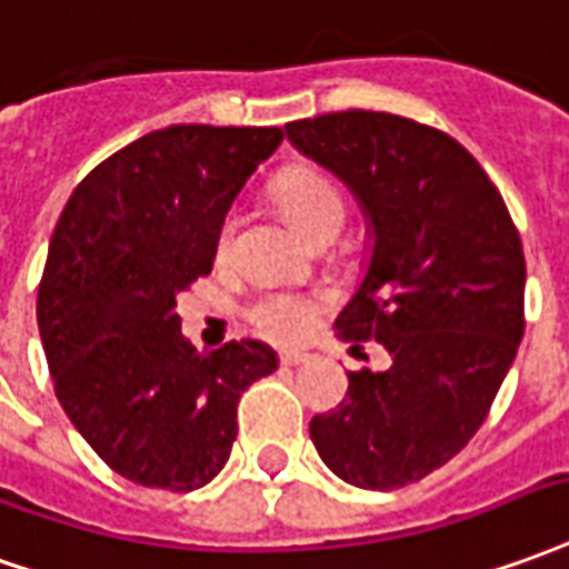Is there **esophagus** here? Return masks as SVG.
<instances>
[{
  "instance_id": "34e87169",
  "label": "esophagus",
  "mask_w": 569,
  "mask_h": 569,
  "mask_svg": "<svg viewBox=\"0 0 569 569\" xmlns=\"http://www.w3.org/2000/svg\"><path fill=\"white\" fill-rule=\"evenodd\" d=\"M280 363H283V367H305V363H311V353L308 351H280Z\"/></svg>"
}]
</instances>
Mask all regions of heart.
<instances>
[{"label":"heart","instance_id":"obj_1","mask_svg":"<svg viewBox=\"0 0 569 569\" xmlns=\"http://www.w3.org/2000/svg\"><path fill=\"white\" fill-rule=\"evenodd\" d=\"M277 197L286 216L296 221L305 233L317 237L320 230L329 224H341L345 221V197L341 190L332 184V178H326L317 169H292L277 181ZM233 228H237V216H228L218 228V252H228L230 240H233ZM329 305L326 292H298L289 286H264L258 289L246 317L256 326L261 336L273 341H298L320 320V313Z\"/></svg>","mask_w":569,"mask_h":569}]
</instances>
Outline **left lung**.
I'll return each mask as SVG.
<instances>
[{"instance_id": "obj_1", "label": "left lung", "mask_w": 569, "mask_h": 569, "mask_svg": "<svg viewBox=\"0 0 569 569\" xmlns=\"http://www.w3.org/2000/svg\"><path fill=\"white\" fill-rule=\"evenodd\" d=\"M286 138L351 188L372 237L336 329L391 353L385 372H348L311 440L341 480L397 490L462 450L511 369L527 280L518 228L480 162L416 119L341 110L289 122Z\"/></svg>"}]
</instances>
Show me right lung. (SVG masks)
Segmentation results:
<instances>
[{
	"label": "right lung",
	"instance_id": "right-lung-1",
	"mask_svg": "<svg viewBox=\"0 0 569 569\" xmlns=\"http://www.w3.org/2000/svg\"><path fill=\"white\" fill-rule=\"evenodd\" d=\"M283 141L273 126H169L94 166L63 206L36 298L54 395L117 475L190 492L224 468L264 341L197 351L174 296L212 271L218 228Z\"/></svg>",
	"mask_w": 569,
	"mask_h": 569
}]
</instances>
